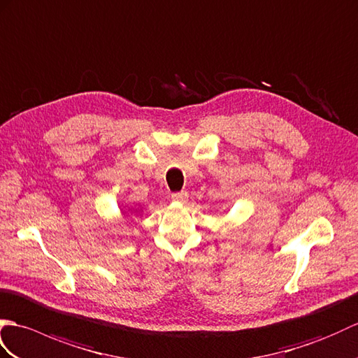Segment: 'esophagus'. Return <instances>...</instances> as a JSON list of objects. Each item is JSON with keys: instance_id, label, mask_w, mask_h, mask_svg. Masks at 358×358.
<instances>
[{"instance_id": "34e87169", "label": "esophagus", "mask_w": 358, "mask_h": 358, "mask_svg": "<svg viewBox=\"0 0 358 358\" xmlns=\"http://www.w3.org/2000/svg\"><path fill=\"white\" fill-rule=\"evenodd\" d=\"M187 197H188L187 192H179V193H173L171 194V199L176 201V202H185Z\"/></svg>"}]
</instances>
